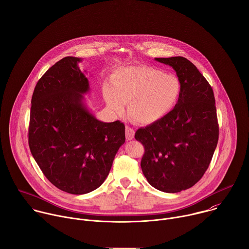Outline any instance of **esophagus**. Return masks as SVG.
Here are the masks:
<instances>
[{
  "instance_id": "obj_1",
  "label": "esophagus",
  "mask_w": 249,
  "mask_h": 249,
  "mask_svg": "<svg viewBox=\"0 0 249 249\" xmlns=\"http://www.w3.org/2000/svg\"><path fill=\"white\" fill-rule=\"evenodd\" d=\"M134 134H135V131L133 128H131L130 126H126L125 127V137L127 140H131L134 138Z\"/></svg>"
}]
</instances>
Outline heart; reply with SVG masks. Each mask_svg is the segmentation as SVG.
I'll use <instances>...</instances> for the list:
<instances>
[{"mask_svg":"<svg viewBox=\"0 0 249 249\" xmlns=\"http://www.w3.org/2000/svg\"><path fill=\"white\" fill-rule=\"evenodd\" d=\"M180 91V82L174 74L148 67H127L116 71L113 89L107 86L104 97L115 114H122L127 105L129 119L151 124L174 109Z\"/></svg>","mask_w":249,"mask_h":249,"instance_id":"b5f03b06","label":"heart"}]
</instances>
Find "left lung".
Wrapping results in <instances>:
<instances>
[{
  "instance_id": "8db88e82",
  "label": "left lung",
  "mask_w": 249,
  "mask_h": 249,
  "mask_svg": "<svg viewBox=\"0 0 249 249\" xmlns=\"http://www.w3.org/2000/svg\"><path fill=\"white\" fill-rule=\"evenodd\" d=\"M155 60L175 70L180 95L166 117L139 128L134 137L145 149L140 166L148 182L176 193L193 186L212 160L219 139L215 97L206 78L187 59Z\"/></svg>"
}]
</instances>
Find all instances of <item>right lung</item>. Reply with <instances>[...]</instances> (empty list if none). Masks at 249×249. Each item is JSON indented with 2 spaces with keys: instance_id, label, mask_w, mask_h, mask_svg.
I'll use <instances>...</instances> for the list:
<instances>
[{
  "instance_id": "1",
  "label": "right lung",
  "mask_w": 249,
  "mask_h": 249,
  "mask_svg": "<svg viewBox=\"0 0 249 249\" xmlns=\"http://www.w3.org/2000/svg\"><path fill=\"white\" fill-rule=\"evenodd\" d=\"M81 61L66 57L38 80L28 129L31 154L44 176L71 194L100 186L125 141L123 123L101 122L88 109L84 95L90 87Z\"/></svg>"
}]
</instances>
